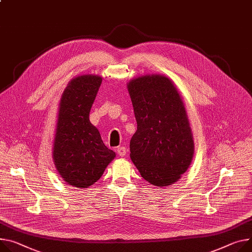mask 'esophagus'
Listing matches in <instances>:
<instances>
[{"instance_id": "1", "label": "esophagus", "mask_w": 252, "mask_h": 252, "mask_svg": "<svg viewBox=\"0 0 252 252\" xmlns=\"http://www.w3.org/2000/svg\"><path fill=\"white\" fill-rule=\"evenodd\" d=\"M117 153L119 154L120 157H124L125 154L127 153V149H126V147H125V146H119V147L117 148Z\"/></svg>"}]
</instances>
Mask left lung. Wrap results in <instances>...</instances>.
<instances>
[{
    "instance_id": "left-lung-1",
    "label": "left lung",
    "mask_w": 252,
    "mask_h": 252,
    "mask_svg": "<svg viewBox=\"0 0 252 252\" xmlns=\"http://www.w3.org/2000/svg\"><path fill=\"white\" fill-rule=\"evenodd\" d=\"M127 89L137 122L130 140L131 160L153 186L163 188L177 183L195 152L182 95L163 74L135 77Z\"/></svg>"
}]
</instances>
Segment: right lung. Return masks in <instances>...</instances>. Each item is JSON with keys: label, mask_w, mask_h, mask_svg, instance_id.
Returning a JSON list of instances; mask_svg holds the SVG:
<instances>
[{"label": "right lung", "mask_w": 252, "mask_h": 252, "mask_svg": "<svg viewBox=\"0 0 252 252\" xmlns=\"http://www.w3.org/2000/svg\"><path fill=\"white\" fill-rule=\"evenodd\" d=\"M101 84L100 75H77L69 81L61 98L52 158L63 180L74 188L94 185L116 158L89 117Z\"/></svg>", "instance_id": "obj_1"}]
</instances>
